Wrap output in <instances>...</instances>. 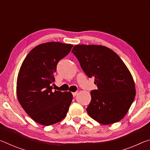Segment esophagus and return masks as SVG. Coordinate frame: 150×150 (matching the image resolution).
Listing matches in <instances>:
<instances>
[{
    "label": "esophagus",
    "instance_id": "esophagus-1",
    "mask_svg": "<svg viewBox=\"0 0 150 150\" xmlns=\"http://www.w3.org/2000/svg\"><path fill=\"white\" fill-rule=\"evenodd\" d=\"M72 95H73V96H75L76 95H77V92H75V93H72Z\"/></svg>",
    "mask_w": 150,
    "mask_h": 150
}]
</instances>
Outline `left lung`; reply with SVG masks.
Here are the masks:
<instances>
[{
	"label": "left lung",
	"mask_w": 150,
	"mask_h": 150,
	"mask_svg": "<svg viewBox=\"0 0 150 150\" xmlns=\"http://www.w3.org/2000/svg\"><path fill=\"white\" fill-rule=\"evenodd\" d=\"M71 52L86 75L94 77L97 86V89L91 91L88 115L102 124L122 120L136 95L133 78L122 60L103 45H77Z\"/></svg>",
	"instance_id": "obj_1"
}]
</instances>
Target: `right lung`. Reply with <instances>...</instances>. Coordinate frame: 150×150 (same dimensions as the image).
<instances>
[{"mask_svg":"<svg viewBox=\"0 0 150 150\" xmlns=\"http://www.w3.org/2000/svg\"><path fill=\"white\" fill-rule=\"evenodd\" d=\"M71 44L47 42L27 55L17 79V96L25 112L35 122L50 126L64 118L73 99L70 92L52 91L59 61L71 52Z\"/></svg>","mask_w":150,"mask_h":150,"instance_id":"obj_1","label":"right lung"}]
</instances>
